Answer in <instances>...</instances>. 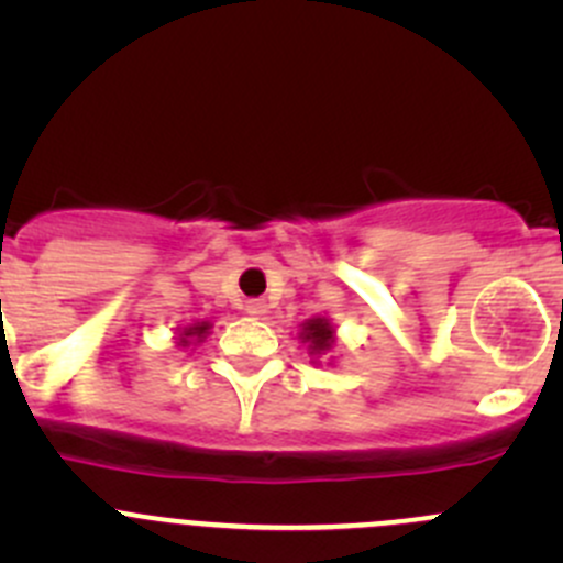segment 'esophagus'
I'll return each instance as SVG.
<instances>
[{
	"instance_id": "34e87169",
	"label": "esophagus",
	"mask_w": 563,
	"mask_h": 563,
	"mask_svg": "<svg viewBox=\"0 0 563 563\" xmlns=\"http://www.w3.org/2000/svg\"><path fill=\"white\" fill-rule=\"evenodd\" d=\"M266 310H269V305H266L264 299H250V302L245 305V313L253 316V318L266 316Z\"/></svg>"
}]
</instances>
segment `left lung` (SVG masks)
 <instances>
[{"label":"left lung","mask_w":563,"mask_h":563,"mask_svg":"<svg viewBox=\"0 0 563 563\" xmlns=\"http://www.w3.org/2000/svg\"><path fill=\"white\" fill-rule=\"evenodd\" d=\"M299 340L308 345V354L321 356V354H327V351L334 345V327L329 323V318H323V316L308 318V321L302 323Z\"/></svg>","instance_id":"left-lung-1"}]
</instances>
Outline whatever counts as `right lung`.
Instances as JSON below:
<instances>
[{
  "instance_id": "right-lung-1",
  "label": "right lung",
  "mask_w": 563,
  "mask_h": 563,
  "mask_svg": "<svg viewBox=\"0 0 563 563\" xmlns=\"http://www.w3.org/2000/svg\"><path fill=\"white\" fill-rule=\"evenodd\" d=\"M209 327H212L209 321H198V323H190V327H181L179 338L176 340H179V345H190V340L201 343V340L209 334Z\"/></svg>"
}]
</instances>
